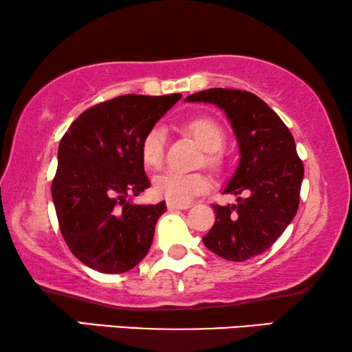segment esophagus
I'll return each mask as SVG.
<instances>
[{"label": "esophagus", "instance_id": "1", "mask_svg": "<svg viewBox=\"0 0 352 352\" xmlns=\"http://www.w3.org/2000/svg\"><path fill=\"white\" fill-rule=\"evenodd\" d=\"M166 206H168V210H187L189 208V204H175V201H168L166 204Z\"/></svg>", "mask_w": 352, "mask_h": 352}]
</instances>
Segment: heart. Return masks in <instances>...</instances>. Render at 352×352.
<instances>
[{"label":"heart","mask_w":352,"mask_h":352,"mask_svg":"<svg viewBox=\"0 0 352 352\" xmlns=\"http://www.w3.org/2000/svg\"><path fill=\"white\" fill-rule=\"evenodd\" d=\"M184 131L195 139L205 151V165L218 168L221 165L219 151L226 144V134L221 124L210 117H194L184 123ZM166 131L160 124H155L144 134L141 141V158L144 165L151 170H160L165 162ZM210 187L208 177L182 173L168 171L157 176L153 181V192L162 199L175 204H189L194 197L204 194Z\"/></svg>","instance_id":"b5f03b06"}]
</instances>
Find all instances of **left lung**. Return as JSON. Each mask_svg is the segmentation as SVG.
<instances>
[{
	"label": "left lung",
	"mask_w": 352,
	"mask_h": 352,
	"mask_svg": "<svg viewBox=\"0 0 352 352\" xmlns=\"http://www.w3.org/2000/svg\"><path fill=\"white\" fill-rule=\"evenodd\" d=\"M186 102L224 110L237 138L240 162L223 194L237 204L214 205L216 221L205 247L229 261H247L272 247L295 218L305 168L295 139L280 117L248 91L213 88L187 96Z\"/></svg>",
	"instance_id": "left-lung-1"
}]
</instances>
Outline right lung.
Here are the masks:
<instances>
[{
	"mask_svg": "<svg viewBox=\"0 0 352 352\" xmlns=\"http://www.w3.org/2000/svg\"><path fill=\"white\" fill-rule=\"evenodd\" d=\"M179 99L118 96L85 110L62 138L52 201L70 252L94 271L126 272L151 250L166 204L136 205L128 197L151 187L141 141Z\"/></svg>",
	"mask_w": 352,
	"mask_h": 352,
	"instance_id": "obj_1",
	"label": "right lung"
}]
</instances>
